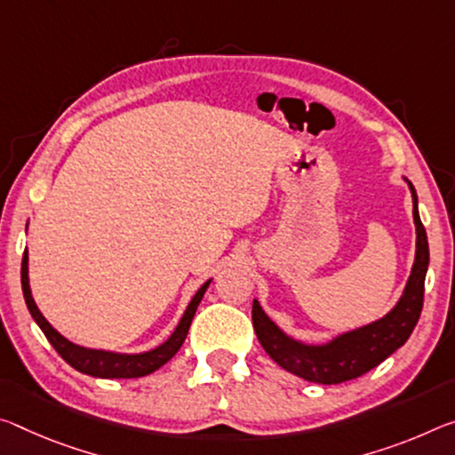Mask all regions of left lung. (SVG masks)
I'll list each match as a JSON object with an SVG mask.
<instances>
[{"mask_svg":"<svg viewBox=\"0 0 455 455\" xmlns=\"http://www.w3.org/2000/svg\"><path fill=\"white\" fill-rule=\"evenodd\" d=\"M409 188L413 194V220L417 228L415 263L399 304L385 318L364 328L346 331L323 346H307L285 336L267 318L259 301H253L255 334L267 355L275 360L281 369L298 374L309 383L340 385L346 380L363 377L364 372L379 366L409 340L423 309L425 273L429 265L427 233L421 225L419 211H417V194L411 182Z\"/></svg>","mask_w":455,"mask_h":455,"instance_id":"1","label":"left lung"}]
</instances>
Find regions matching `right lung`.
<instances>
[{
	"label": "right lung",
	"instance_id": "right-lung-1",
	"mask_svg": "<svg viewBox=\"0 0 455 455\" xmlns=\"http://www.w3.org/2000/svg\"><path fill=\"white\" fill-rule=\"evenodd\" d=\"M208 285H211V281H206V283L196 291L188 307H186V312L182 315V320H180L178 328L174 330V334H172L162 346H157V348L149 352H143V355H115V352L91 350V348H83V346L72 344L50 326L44 315L40 314L38 306L34 304L30 283H28V251H24V259H21V291H24L26 306L30 309L32 318L36 320V323H38L40 330L44 331V336L48 338V342L54 346V350L67 360L72 369H76L78 372L91 374V377H99V379L146 377V374L157 371L160 366L168 363V360L180 350V346L184 344L194 314H196V307Z\"/></svg>",
	"mask_w": 455,
	"mask_h": 455
}]
</instances>
